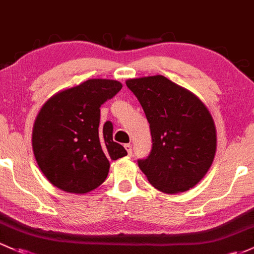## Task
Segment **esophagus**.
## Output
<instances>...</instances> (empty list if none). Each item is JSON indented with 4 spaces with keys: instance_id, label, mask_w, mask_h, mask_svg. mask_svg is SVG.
I'll list each match as a JSON object with an SVG mask.
<instances>
[{
    "instance_id": "obj_1",
    "label": "esophagus",
    "mask_w": 254,
    "mask_h": 254,
    "mask_svg": "<svg viewBox=\"0 0 254 254\" xmlns=\"http://www.w3.org/2000/svg\"><path fill=\"white\" fill-rule=\"evenodd\" d=\"M125 148H126L128 155H129V156L132 155V145H130V144H125Z\"/></svg>"
}]
</instances>
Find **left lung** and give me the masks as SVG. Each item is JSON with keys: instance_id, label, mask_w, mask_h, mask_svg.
Wrapping results in <instances>:
<instances>
[{"instance_id": "left-lung-1", "label": "left lung", "mask_w": 254, "mask_h": 254, "mask_svg": "<svg viewBox=\"0 0 254 254\" xmlns=\"http://www.w3.org/2000/svg\"><path fill=\"white\" fill-rule=\"evenodd\" d=\"M150 125L153 148L138 166L151 186L167 194L193 188L216 151L211 114L192 91L160 74L126 80Z\"/></svg>"}]
</instances>
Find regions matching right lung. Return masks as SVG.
Wrapping results in <instances>:
<instances>
[{
  "label": "right lung",
  "instance_id": "1",
  "mask_svg": "<svg viewBox=\"0 0 254 254\" xmlns=\"http://www.w3.org/2000/svg\"><path fill=\"white\" fill-rule=\"evenodd\" d=\"M112 79H88L59 91L41 106L31 133L35 160L49 182L84 194L106 180L110 159L127 155L112 140L114 126L100 125V106L121 90Z\"/></svg>",
  "mask_w": 254,
  "mask_h": 254
}]
</instances>
